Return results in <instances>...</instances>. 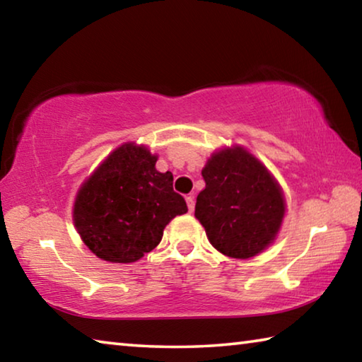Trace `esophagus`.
Returning a JSON list of instances; mask_svg holds the SVG:
<instances>
[{
	"label": "esophagus",
	"mask_w": 362,
	"mask_h": 362,
	"mask_svg": "<svg viewBox=\"0 0 362 362\" xmlns=\"http://www.w3.org/2000/svg\"><path fill=\"white\" fill-rule=\"evenodd\" d=\"M187 206H188V211L189 212H193V209H194V196L193 194H189V196H187Z\"/></svg>",
	"instance_id": "esophagus-1"
}]
</instances>
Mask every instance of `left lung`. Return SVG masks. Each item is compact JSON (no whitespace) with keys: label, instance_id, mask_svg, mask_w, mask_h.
<instances>
[{"label":"left lung","instance_id":"8db88e82","mask_svg":"<svg viewBox=\"0 0 362 362\" xmlns=\"http://www.w3.org/2000/svg\"><path fill=\"white\" fill-rule=\"evenodd\" d=\"M206 188L194 216L214 247L249 259L273 243L284 217L281 188L267 168L244 148L214 153L203 169Z\"/></svg>","mask_w":362,"mask_h":362}]
</instances>
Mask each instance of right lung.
I'll list each match as a JSON object with an SVG mask.
<instances>
[{
	"label": "right lung",
	"instance_id": "obj_1",
	"mask_svg": "<svg viewBox=\"0 0 362 362\" xmlns=\"http://www.w3.org/2000/svg\"><path fill=\"white\" fill-rule=\"evenodd\" d=\"M156 159L145 146L121 145L79 188L73 220L99 259L137 262L158 246L164 226L188 211L173 174L158 173Z\"/></svg>",
	"mask_w": 362,
	"mask_h": 362
}]
</instances>
